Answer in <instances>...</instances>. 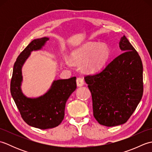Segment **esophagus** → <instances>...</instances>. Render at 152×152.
<instances>
[{
	"instance_id": "obj_1",
	"label": "esophagus",
	"mask_w": 152,
	"mask_h": 152,
	"mask_svg": "<svg viewBox=\"0 0 152 152\" xmlns=\"http://www.w3.org/2000/svg\"><path fill=\"white\" fill-rule=\"evenodd\" d=\"M76 83L77 86L78 87H82L84 85V81H83V79L82 78H78L76 80Z\"/></svg>"
}]
</instances>
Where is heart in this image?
Masks as SVG:
<instances>
[{
	"mask_svg": "<svg viewBox=\"0 0 152 152\" xmlns=\"http://www.w3.org/2000/svg\"><path fill=\"white\" fill-rule=\"evenodd\" d=\"M110 50L107 44L96 42H88L77 48L71 53V60L75 64H82L83 70L86 73L98 72L107 63ZM65 63L70 66V61L65 60Z\"/></svg>",
	"mask_w": 152,
	"mask_h": 152,
	"instance_id": "obj_1",
	"label": "heart"
}]
</instances>
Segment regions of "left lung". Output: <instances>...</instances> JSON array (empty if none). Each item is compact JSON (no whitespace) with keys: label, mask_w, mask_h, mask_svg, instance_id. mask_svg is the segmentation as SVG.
<instances>
[{"label":"left lung","mask_w":152,"mask_h":152,"mask_svg":"<svg viewBox=\"0 0 152 152\" xmlns=\"http://www.w3.org/2000/svg\"><path fill=\"white\" fill-rule=\"evenodd\" d=\"M122 53L101 72L85 77L92 96L93 115L101 125H122L133 114L143 94V66L139 55L125 35Z\"/></svg>","instance_id":"left-lung-1"}]
</instances>
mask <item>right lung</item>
<instances>
[{"mask_svg":"<svg viewBox=\"0 0 152 152\" xmlns=\"http://www.w3.org/2000/svg\"><path fill=\"white\" fill-rule=\"evenodd\" d=\"M49 38L34 39L16 59L10 83L12 98L23 119L31 127L40 129L56 127L63 120L68 99L76 89V77L55 80L50 89L38 97H28L22 91V67L31 52L42 49Z\"/></svg>","mask_w":152,"mask_h":152,"instance_id":"right-lung-1","label":"right lung"}]
</instances>
